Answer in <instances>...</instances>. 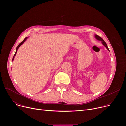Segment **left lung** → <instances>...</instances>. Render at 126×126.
Here are the masks:
<instances>
[{
    "instance_id": "obj_1",
    "label": "left lung",
    "mask_w": 126,
    "mask_h": 126,
    "mask_svg": "<svg viewBox=\"0 0 126 126\" xmlns=\"http://www.w3.org/2000/svg\"><path fill=\"white\" fill-rule=\"evenodd\" d=\"M95 37L96 39H97L98 40L101 41V42H102V43L103 44V45L107 48V49L109 51H110L109 50V49H108V46H107V45L106 43L105 42V41H104L101 37H100V36H99L97 35H95Z\"/></svg>"
}]
</instances>
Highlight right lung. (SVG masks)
Returning a JSON list of instances; mask_svg holds the SVG:
<instances>
[{
    "instance_id": "obj_1",
    "label": "right lung",
    "mask_w": 126,
    "mask_h": 126,
    "mask_svg": "<svg viewBox=\"0 0 126 126\" xmlns=\"http://www.w3.org/2000/svg\"><path fill=\"white\" fill-rule=\"evenodd\" d=\"M28 38V37H26L23 40V41L22 42H21L18 45V46L17 47V48H16V51H15V54H14V56H13V58H12V61H13V60H14V57H15V56L16 55V53H17V50H18V48L20 47V46L22 45V44H23V43H24V42L26 40V39Z\"/></svg>"
}]
</instances>
